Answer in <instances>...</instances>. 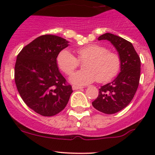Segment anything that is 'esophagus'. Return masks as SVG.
<instances>
[{
	"label": "esophagus",
	"mask_w": 155,
	"mask_h": 155,
	"mask_svg": "<svg viewBox=\"0 0 155 155\" xmlns=\"http://www.w3.org/2000/svg\"><path fill=\"white\" fill-rule=\"evenodd\" d=\"M72 88H73V90H79V89H82L83 87H79V86H76V85H73V86H72Z\"/></svg>",
	"instance_id": "esophagus-1"
}]
</instances>
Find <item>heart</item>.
<instances>
[{
    "label": "heart",
    "mask_w": 155,
    "mask_h": 155,
    "mask_svg": "<svg viewBox=\"0 0 155 155\" xmlns=\"http://www.w3.org/2000/svg\"><path fill=\"white\" fill-rule=\"evenodd\" d=\"M78 59L68 50L59 52L57 64L62 72L70 75L79 65L84 62V70L76 72L70 77V82L78 85H85L97 81L105 83L117 76L121 69V58L116 53L109 51L107 48L99 44H90L76 50Z\"/></svg>",
    "instance_id": "b5f03b06"
}]
</instances>
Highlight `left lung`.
Masks as SVG:
<instances>
[{
  "mask_svg": "<svg viewBox=\"0 0 155 155\" xmlns=\"http://www.w3.org/2000/svg\"><path fill=\"white\" fill-rule=\"evenodd\" d=\"M103 40L116 48L121 58V70L112 82L101 86L92 105L103 113L114 114L124 109L134 98L140 82L141 61L132 43L122 37L106 33L98 37V40Z\"/></svg>",
  "mask_w": 155,
  "mask_h": 155,
  "instance_id": "1",
  "label": "left lung"
}]
</instances>
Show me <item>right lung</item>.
I'll return each instance as SVG.
<instances>
[{
    "label": "right lung",
    "instance_id": "add662e5",
    "mask_svg": "<svg viewBox=\"0 0 155 155\" xmlns=\"http://www.w3.org/2000/svg\"><path fill=\"white\" fill-rule=\"evenodd\" d=\"M69 42L40 36L21 49L15 65V82L26 105L43 116H53L68 104L72 86L59 71L57 57Z\"/></svg>",
    "mask_w": 155,
    "mask_h": 155
}]
</instances>
